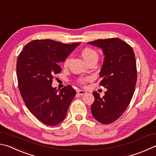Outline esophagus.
Instances as JSON below:
<instances>
[{"mask_svg":"<svg viewBox=\"0 0 156 156\" xmlns=\"http://www.w3.org/2000/svg\"><path fill=\"white\" fill-rule=\"evenodd\" d=\"M77 93H78V94L79 95H81V96L85 95L86 93H87V92L85 91V90H77Z\"/></svg>","mask_w":156,"mask_h":156,"instance_id":"obj_1","label":"esophagus"}]
</instances>
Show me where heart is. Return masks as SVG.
<instances>
[{
	"instance_id": "1",
	"label": "heart",
	"mask_w": 156,
	"mask_h": 156,
	"mask_svg": "<svg viewBox=\"0 0 156 156\" xmlns=\"http://www.w3.org/2000/svg\"><path fill=\"white\" fill-rule=\"evenodd\" d=\"M81 55L83 56V57L84 58V60L87 62H89L90 60H92L93 58H98V54L96 51L90 48H84L82 50ZM71 60L70 56H67V57L65 59L63 62L64 66H67ZM90 80L89 77H84V78H81L78 80V83L81 84H85L88 81Z\"/></svg>"
}]
</instances>
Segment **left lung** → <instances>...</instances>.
<instances>
[{
	"mask_svg": "<svg viewBox=\"0 0 156 156\" xmlns=\"http://www.w3.org/2000/svg\"><path fill=\"white\" fill-rule=\"evenodd\" d=\"M101 48L105 55L100 73V85L107 89L100 98L96 91L91 112L101 123L110 124L125 112L134 95L137 80L136 63L132 48L119 38H110L88 42Z\"/></svg>",
	"mask_w": 156,
	"mask_h": 156,
	"instance_id": "obj_1",
	"label": "left lung"
}]
</instances>
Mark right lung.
Returning <instances> with one entry per match:
<instances>
[{"instance_id": "obj_1", "label": "right lung", "mask_w": 156, "mask_h": 156, "mask_svg": "<svg viewBox=\"0 0 156 156\" xmlns=\"http://www.w3.org/2000/svg\"><path fill=\"white\" fill-rule=\"evenodd\" d=\"M79 44L35 39L18 56L16 71L22 98L29 111L47 126H56L64 119L76 95L72 86H65L58 93L52 83L55 75L61 73L59 62L64 61Z\"/></svg>"}]
</instances>
